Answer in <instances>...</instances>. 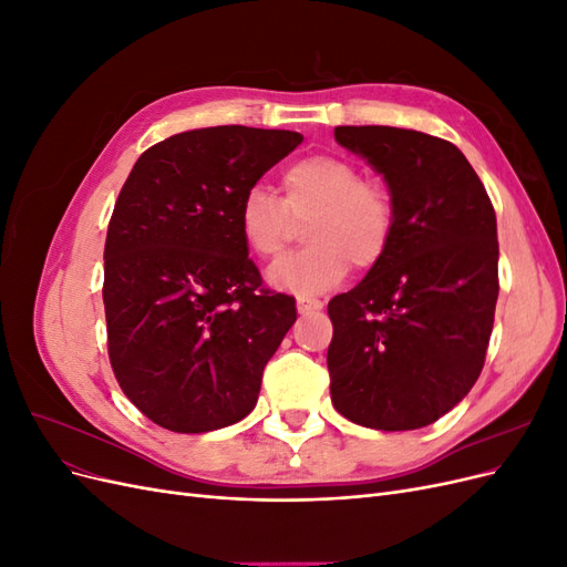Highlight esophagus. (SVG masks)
<instances>
[{
    "label": "esophagus",
    "instance_id": "34e87169",
    "mask_svg": "<svg viewBox=\"0 0 567 567\" xmlns=\"http://www.w3.org/2000/svg\"><path fill=\"white\" fill-rule=\"evenodd\" d=\"M296 305H298V312L300 315H310V312H319L323 302L319 298H312V296H298L296 298Z\"/></svg>",
    "mask_w": 567,
    "mask_h": 567
}]
</instances>
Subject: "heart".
<instances>
[{
  "label": "heart",
  "instance_id": "b5f03b06",
  "mask_svg": "<svg viewBox=\"0 0 567 567\" xmlns=\"http://www.w3.org/2000/svg\"><path fill=\"white\" fill-rule=\"evenodd\" d=\"M307 248L290 252L269 269V281L293 293H323L348 277L350 267L379 265L398 229V203L381 182L364 179L357 163L315 153L288 163L281 198L265 186H250L238 203V234L246 248L271 260L305 221Z\"/></svg>",
  "mask_w": 567,
  "mask_h": 567
}]
</instances>
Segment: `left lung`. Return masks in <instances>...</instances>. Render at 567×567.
Returning <instances> with one entry per match:
<instances>
[{"instance_id":"obj_1","label":"left lung","mask_w":567,"mask_h":567,"mask_svg":"<svg viewBox=\"0 0 567 567\" xmlns=\"http://www.w3.org/2000/svg\"><path fill=\"white\" fill-rule=\"evenodd\" d=\"M398 203V229L367 279L329 302L331 400L375 431L447 414L485 364L499 296L496 215L466 156L416 130L336 127Z\"/></svg>"}]
</instances>
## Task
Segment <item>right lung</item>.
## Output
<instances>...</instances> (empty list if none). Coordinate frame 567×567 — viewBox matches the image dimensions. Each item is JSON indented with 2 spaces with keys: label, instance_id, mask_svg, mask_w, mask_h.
<instances>
[{
  "label": "right lung",
  "instance_id": "add662e5",
  "mask_svg": "<svg viewBox=\"0 0 567 567\" xmlns=\"http://www.w3.org/2000/svg\"><path fill=\"white\" fill-rule=\"evenodd\" d=\"M302 142L221 125L146 148L120 188L104 248L109 357L127 400L173 433L248 416L296 300L262 286L238 203Z\"/></svg>",
  "mask_w": 567,
  "mask_h": 567
}]
</instances>
